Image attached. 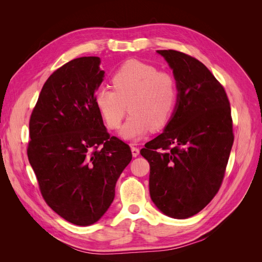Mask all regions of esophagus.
<instances>
[{
  "label": "esophagus",
  "mask_w": 262,
  "mask_h": 262,
  "mask_svg": "<svg viewBox=\"0 0 262 262\" xmlns=\"http://www.w3.org/2000/svg\"><path fill=\"white\" fill-rule=\"evenodd\" d=\"M131 152H132L133 157H137V156L140 154V149H139V147L132 146V147H131Z\"/></svg>",
  "instance_id": "1"
}]
</instances>
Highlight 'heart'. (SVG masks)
<instances>
[{
    "label": "heart",
    "mask_w": 262,
    "mask_h": 262,
    "mask_svg": "<svg viewBox=\"0 0 262 262\" xmlns=\"http://www.w3.org/2000/svg\"><path fill=\"white\" fill-rule=\"evenodd\" d=\"M113 88L99 87L95 104L109 129H118L126 112L130 116L120 131L125 140L137 141L149 129L161 130L169 122L177 105L178 89L173 76L154 66L130 60L112 78Z\"/></svg>",
    "instance_id": "heart-1"
}]
</instances>
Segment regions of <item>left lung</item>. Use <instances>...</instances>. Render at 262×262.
Wrapping results in <instances>:
<instances>
[{
	"label": "left lung",
	"mask_w": 262,
	"mask_h": 262,
	"mask_svg": "<svg viewBox=\"0 0 262 262\" xmlns=\"http://www.w3.org/2000/svg\"><path fill=\"white\" fill-rule=\"evenodd\" d=\"M177 83L176 110L164 132L141 155L149 163V194L173 219H187L217 193L234 142L224 87L202 62L176 50H157Z\"/></svg>",
	"instance_id": "obj_1"
}]
</instances>
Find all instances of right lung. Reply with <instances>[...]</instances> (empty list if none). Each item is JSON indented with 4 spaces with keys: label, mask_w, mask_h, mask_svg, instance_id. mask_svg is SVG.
I'll return each instance as SVG.
<instances>
[{
    "label": "right lung",
    "mask_w": 262,
    "mask_h": 262,
    "mask_svg": "<svg viewBox=\"0 0 262 262\" xmlns=\"http://www.w3.org/2000/svg\"><path fill=\"white\" fill-rule=\"evenodd\" d=\"M98 57L66 63L43 84L29 120L27 155L46 203L75 225H92L113 203L130 146L110 137L95 104L105 72Z\"/></svg>",
    "instance_id": "add662e5"
}]
</instances>
